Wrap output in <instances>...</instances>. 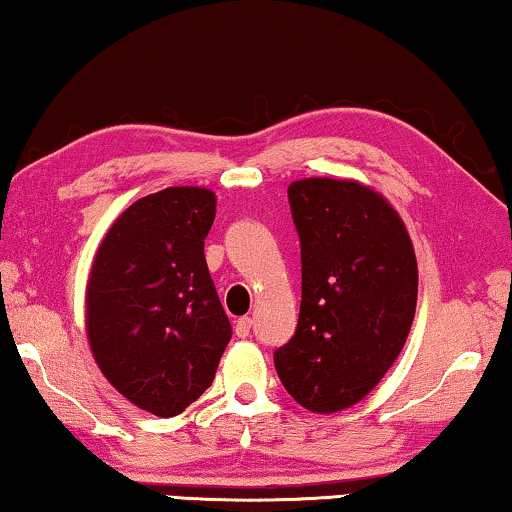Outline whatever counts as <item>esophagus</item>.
<instances>
[{
    "label": "esophagus",
    "mask_w": 512,
    "mask_h": 512,
    "mask_svg": "<svg viewBox=\"0 0 512 512\" xmlns=\"http://www.w3.org/2000/svg\"><path fill=\"white\" fill-rule=\"evenodd\" d=\"M251 324H254V321H251L249 317L237 319V324H235V335H237V338H247L249 331H251Z\"/></svg>",
    "instance_id": "34e87169"
}]
</instances>
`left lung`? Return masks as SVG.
Segmentation results:
<instances>
[{"mask_svg": "<svg viewBox=\"0 0 512 512\" xmlns=\"http://www.w3.org/2000/svg\"><path fill=\"white\" fill-rule=\"evenodd\" d=\"M300 240L298 326L275 349L286 391L307 410L361 401L401 354L417 307V261L403 221L356 181L289 186Z\"/></svg>", "mask_w": 512, "mask_h": 512, "instance_id": "left-lung-1", "label": "left lung"}]
</instances>
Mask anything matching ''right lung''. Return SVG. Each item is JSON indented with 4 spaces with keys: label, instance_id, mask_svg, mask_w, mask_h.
<instances>
[{
    "label": "right lung",
    "instance_id": "1",
    "mask_svg": "<svg viewBox=\"0 0 512 512\" xmlns=\"http://www.w3.org/2000/svg\"><path fill=\"white\" fill-rule=\"evenodd\" d=\"M214 216L207 188L146 195L118 216L90 270L86 328L97 366L158 417L205 394L233 335L205 261Z\"/></svg>",
    "mask_w": 512,
    "mask_h": 512
}]
</instances>
